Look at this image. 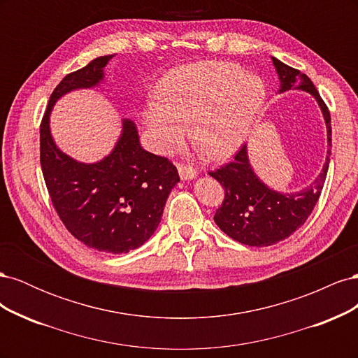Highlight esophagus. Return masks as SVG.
Masks as SVG:
<instances>
[{
  "instance_id": "1",
  "label": "esophagus",
  "mask_w": 358,
  "mask_h": 358,
  "mask_svg": "<svg viewBox=\"0 0 358 358\" xmlns=\"http://www.w3.org/2000/svg\"><path fill=\"white\" fill-rule=\"evenodd\" d=\"M178 170H179V176L182 180H189V179L197 178V175H199V171L196 169L191 166H187V164H180V162L178 164Z\"/></svg>"
}]
</instances>
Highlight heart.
Masks as SVG:
<instances>
[{"label":"heart","mask_w":358,"mask_h":358,"mask_svg":"<svg viewBox=\"0 0 358 358\" xmlns=\"http://www.w3.org/2000/svg\"><path fill=\"white\" fill-rule=\"evenodd\" d=\"M266 96L263 80L237 64H187L161 79L143 119L159 149L178 146L189 121L194 145L210 159H225L248 140Z\"/></svg>","instance_id":"obj_1"}]
</instances>
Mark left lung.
Listing matches in <instances>:
<instances>
[{
  "label": "left lung",
  "mask_w": 358,
  "mask_h": 358,
  "mask_svg": "<svg viewBox=\"0 0 358 358\" xmlns=\"http://www.w3.org/2000/svg\"><path fill=\"white\" fill-rule=\"evenodd\" d=\"M272 61L280 82L279 94L300 90L309 92L317 100L327 127L329 150L318 178L309 187L289 194L270 189L258 179L249 164L246 145L242 146L229 164L209 171V175L225 189L221 208L213 216L216 225L231 239L248 246L275 245L287 239L305 224L321 196L331 154V117L315 85L301 71L273 57Z\"/></svg>",
  "instance_id": "obj_1"
}]
</instances>
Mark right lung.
<instances>
[{
  "label": "right lung",
  "mask_w": 358,
  "mask_h": 358,
  "mask_svg": "<svg viewBox=\"0 0 358 358\" xmlns=\"http://www.w3.org/2000/svg\"><path fill=\"white\" fill-rule=\"evenodd\" d=\"M113 57L92 59L67 74L52 92L40 125V162L52 204L66 229L95 251L125 254L155 233L169 194L179 182L176 167L142 148L129 119L122 121L112 152L92 164L64 154L49 127L52 107L61 96L99 86Z\"/></svg>",
  "instance_id": "add662e5"
}]
</instances>
